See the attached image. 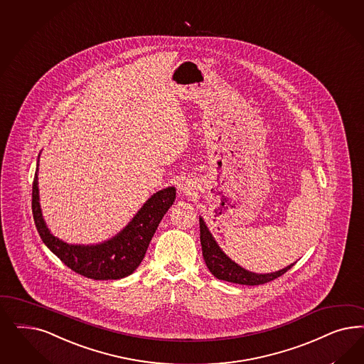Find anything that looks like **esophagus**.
<instances>
[{
	"instance_id": "obj_1",
	"label": "esophagus",
	"mask_w": 364,
	"mask_h": 364,
	"mask_svg": "<svg viewBox=\"0 0 364 364\" xmlns=\"http://www.w3.org/2000/svg\"><path fill=\"white\" fill-rule=\"evenodd\" d=\"M194 183L190 181V179H182L179 183H178V191L183 196H190L194 190Z\"/></svg>"
}]
</instances>
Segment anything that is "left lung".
Returning a JSON list of instances; mask_svg holds the SVG:
<instances>
[{"instance_id": "8db88e82", "label": "left lung", "mask_w": 364, "mask_h": 364, "mask_svg": "<svg viewBox=\"0 0 364 364\" xmlns=\"http://www.w3.org/2000/svg\"><path fill=\"white\" fill-rule=\"evenodd\" d=\"M200 232L203 259L210 270L211 274L214 277H217L218 280L235 282V284H241V285H261V284H267V282L280 277L287 270L291 269L294 265V264H291L289 267H287L284 269L273 272V273H267V274H258V273L249 272V270L241 268L240 265H237L235 261H232L223 253L220 247L217 245V242L214 241L213 235H210L209 229L206 228L202 218H200Z\"/></svg>"}]
</instances>
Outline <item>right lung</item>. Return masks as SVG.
I'll return each instance as SVG.
<instances>
[{"mask_svg":"<svg viewBox=\"0 0 364 364\" xmlns=\"http://www.w3.org/2000/svg\"><path fill=\"white\" fill-rule=\"evenodd\" d=\"M176 200V188L155 193L132 221L114 238L99 245H68L50 235L38 202L37 170L32 186V213L37 232L50 252L70 268L92 280H117L131 274L139 267L154 233L166 211Z\"/></svg>","mask_w":364,"mask_h":364,"instance_id":"1","label":"right lung"}]
</instances>
